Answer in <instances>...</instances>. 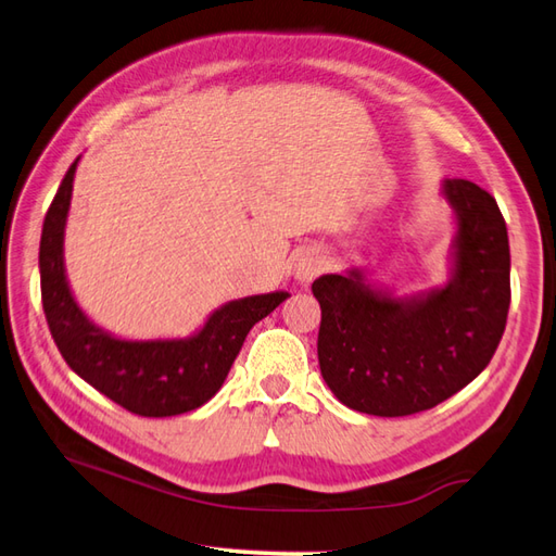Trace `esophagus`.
I'll return each instance as SVG.
<instances>
[{"instance_id": "1", "label": "esophagus", "mask_w": 556, "mask_h": 556, "mask_svg": "<svg viewBox=\"0 0 556 556\" xmlns=\"http://www.w3.org/2000/svg\"><path fill=\"white\" fill-rule=\"evenodd\" d=\"M323 271V257L317 253H303L293 263V277H296L301 285H311V281Z\"/></svg>"}]
</instances>
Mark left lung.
I'll return each instance as SVG.
<instances>
[{
    "label": "left lung",
    "instance_id": "obj_1",
    "mask_svg": "<svg viewBox=\"0 0 556 556\" xmlns=\"http://www.w3.org/2000/svg\"><path fill=\"white\" fill-rule=\"evenodd\" d=\"M440 191L456 224L446 285L396 296L361 267L313 281L320 372L341 404L368 416L442 404L488 368L504 334L511 255L497 200L466 179Z\"/></svg>",
    "mask_w": 556,
    "mask_h": 556
}]
</instances>
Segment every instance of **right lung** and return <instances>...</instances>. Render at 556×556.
Here are the masks:
<instances>
[{
    "mask_svg": "<svg viewBox=\"0 0 556 556\" xmlns=\"http://www.w3.org/2000/svg\"><path fill=\"white\" fill-rule=\"evenodd\" d=\"M78 160L47 210L40 239L42 308L54 344L71 370L136 416L167 418L195 410L222 389L251 327L291 293L271 291L224 303L184 339H124L102 329L83 313L64 265Z\"/></svg>",
    "mask_w": 556,
    "mask_h": 556,
    "instance_id": "1",
    "label": "right lung"
}]
</instances>
